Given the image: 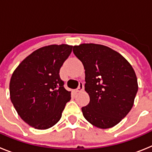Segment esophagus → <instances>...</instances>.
Instances as JSON below:
<instances>
[{
	"instance_id": "obj_1",
	"label": "esophagus",
	"mask_w": 152,
	"mask_h": 152,
	"mask_svg": "<svg viewBox=\"0 0 152 152\" xmlns=\"http://www.w3.org/2000/svg\"><path fill=\"white\" fill-rule=\"evenodd\" d=\"M84 88V84L82 82H80L79 83V86L78 88H77V92H80V91H82Z\"/></svg>"
}]
</instances>
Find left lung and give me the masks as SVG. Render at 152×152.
I'll return each instance as SVG.
<instances>
[{
  "instance_id": "left-lung-1",
  "label": "left lung",
  "mask_w": 152,
  "mask_h": 152,
  "mask_svg": "<svg viewBox=\"0 0 152 152\" xmlns=\"http://www.w3.org/2000/svg\"><path fill=\"white\" fill-rule=\"evenodd\" d=\"M85 69L86 92L90 102L81 110L94 126L108 129L121 121L133 106L138 92L137 77L131 64L109 47L81 44L73 47Z\"/></svg>"
}]
</instances>
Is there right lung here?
Wrapping results in <instances>:
<instances>
[{"mask_svg": "<svg viewBox=\"0 0 152 152\" xmlns=\"http://www.w3.org/2000/svg\"><path fill=\"white\" fill-rule=\"evenodd\" d=\"M73 47L51 45L34 51L13 72L10 100L25 123L46 129L59 121L71 92L64 88L59 70Z\"/></svg>", "mask_w": 152, "mask_h": 152, "instance_id": "obj_1", "label": "right lung"}]
</instances>
